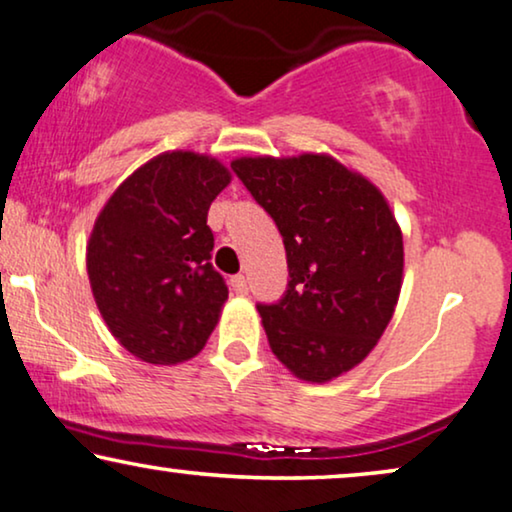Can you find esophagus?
<instances>
[{"label":"esophagus","instance_id":"obj_1","mask_svg":"<svg viewBox=\"0 0 512 512\" xmlns=\"http://www.w3.org/2000/svg\"><path fill=\"white\" fill-rule=\"evenodd\" d=\"M230 286H233V291L237 293V296H247L249 293V279L244 275H235L233 279H230Z\"/></svg>","mask_w":512,"mask_h":512}]
</instances>
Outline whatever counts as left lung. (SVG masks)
Segmentation results:
<instances>
[{
    "label": "left lung",
    "mask_w": 512,
    "mask_h": 512,
    "mask_svg": "<svg viewBox=\"0 0 512 512\" xmlns=\"http://www.w3.org/2000/svg\"><path fill=\"white\" fill-rule=\"evenodd\" d=\"M233 167L284 237L289 289L258 305L272 354L324 384L373 352L403 286V233L387 198L328 153L242 156Z\"/></svg>",
    "instance_id": "obj_1"
}]
</instances>
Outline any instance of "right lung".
<instances>
[{
  "instance_id": "obj_1",
  "label": "right lung",
  "mask_w": 512,
  "mask_h": 512,
  "mask_svg": "<svg viewBox=\"0 0 512 512\" xmlns=\"http://www.w3.org/2000/svg\"><path fill=\"white\" fill-rule=\"evenodd\" d=\"M230 179L207 153L165 151L97 214L86 247L90 289L111 335L139 361L193 359L219 324L228 286L209 263L207 212Z\"/></svg>"
}]
</instances>
